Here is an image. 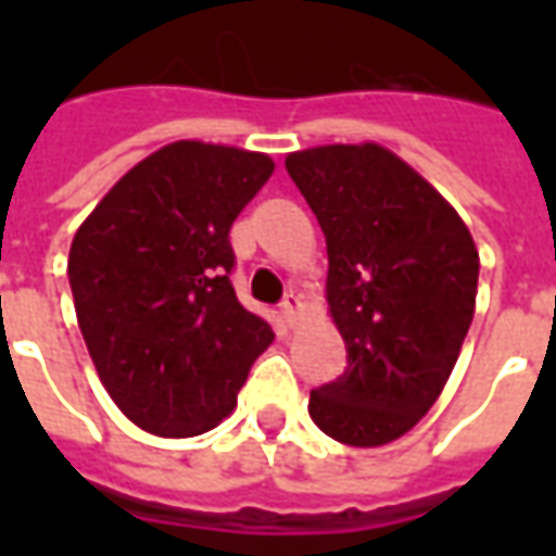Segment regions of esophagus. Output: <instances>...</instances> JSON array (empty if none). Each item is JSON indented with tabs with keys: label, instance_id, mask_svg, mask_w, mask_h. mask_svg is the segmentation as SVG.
Segmentation results:
<instances>
[{
	"label": "esophagus",
	"instance_id": "esophagus-1",
	"mask_svg": "<svg viewBox=\"0 0 556 556\" xmlns=\"http://www.w3.org/2000/svg\"><path fill=\"white\" fill-rule=\"evenodd\" d=\"M279 309H282V318H286L289 325H298V318H301V313H303L301 294H294V291H289V294H286V301H282V306H279Z\"/></svg>",
	"mask_w": 556,
	"mask_h": 556
}]
</instances>
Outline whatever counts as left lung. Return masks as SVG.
Segmentation results:
<instances>
[{"instance_id":"8db88e82","label":"left lung","mask_w":556,"mask_h":556,"mask_svg":"<svg viewBox=\"0 0 556 556\" xmlns=\"http://www.w3.org/2000/svg\"><path fill=\"white\" fill-rule=\"evenodd\" d=\"M286 169L325 231L327 313L349 351V369L309 393V417L339 443L384 446L450 381L477 309V243L378 142L291 151Z\"/></svg>"}]
</instances>
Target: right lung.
<instances>
[{
    "mask_svg": "<svg viewBox=\"0 0 556 556\" xmlns=\"http://www.w3.org/2000/svg\"><path fill=\"white\" fill-rule=\"evenodd\" d=\"M270 175L262 151L178 139L125 172L74 235L79 330L101 384L139 429L193 438L219 426L274 342L229 282L231 223Z\"/></svg>",
    "mask_w": 556,
    "mask_h": 556,
    "instance_id": "obj_1",
    "label": "right lung"
}]
</instances>
